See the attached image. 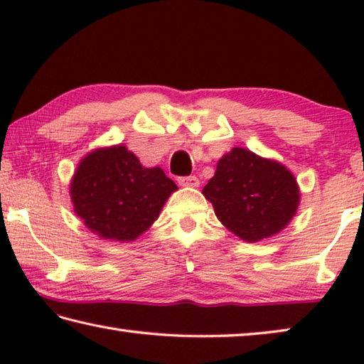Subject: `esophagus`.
Returning a JSON list of instances; mask_svg holds the SVG:
<instances>
[{
	"label": "esophagus",
	"mask_w": 364,
	"mask_h": 364,
	"mask_svg": "<svg viewBox=\"0 0 364 364\" xmlns=\"http://www.w3.org/2000/svg\"><path fill=\"white\" fill-rule=\"evenodd\" d=\"M178 184L184 188H197L200 184V181L197 176H180L178 178Z\"/></svg>",
	"instance_id": "1"
}]
</instances>
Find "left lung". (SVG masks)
I'll return each mask as SVG.
<instances>
[{
  "mask_svg": "<svg viewBox=\"0 0 364 364\" xmlns=\"http://www.w3.org/2000/svg\"><path fill=\"white\" fill-rule=\"evenodd\" d=\"M202 194L212 202L221 223L245 242L284 230L300 202L297 181L284 165L242 147L218 160Z\"/></svg>",
  "mask_w": 364,
  "mask_h": 364,
  "instance_id": "8db88e82",
  "label": "left lung"
}]
</instances>
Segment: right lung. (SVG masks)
Here are the masks:
<instances>
[{"mask_svg":"<svg viewBox=\"0 0 364 364\" xmlns=\"http://www.w3.org/2000/svg\"><path fill=\"white\" fill-rule=\"evenodd\" d=\"M178 186L159 167L146 168L125 146L82 159L70 183L73 210L102 239L130 242L154 221Z\"/></svg>","mask_w":364,"mask_h":364,"instance_id":"right-lung-1","label":"right lung"}]
</instances>
